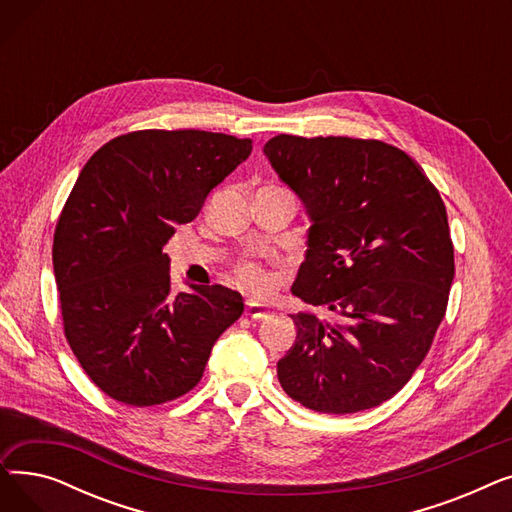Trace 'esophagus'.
Returning a JSON list of instances; mask_svg holds the SVG:
<instances>
[{"label": "esophagus", "instance_id": "34e87169", "mask_svg": "<svg viewBox=\"0 0 512 512\" xmlns=\"http://www.w3.org/2000/svg\"><path fill=\"white\" fill-rule=\"evenodd\" d=\"M245 315H249L251 319H263L267 315V307L263 303H257V301H247L245 303Z\"/></svg>", "mask_w": 512, "mask_h": 512}]
</instances>
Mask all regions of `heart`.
<instances>
[{"mask_svg": "<svg viewBox=\"0 0 512 512\" xmlns=\"http://www.w3.org/2000/svg\"><path fill=\"white\" fill-rule=\"evenodd\" d=\"M238 278L247 288L261 292V294L270 290V286H272V278L267 276L257 265H242L238 270Z\"/></svg>", "mask_w": 512, "mask_h": 512, "instance_id": "obj_1", "label": "heart"}]
</instances>
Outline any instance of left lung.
Listing matches in <instances>:
<instances>
[{"label":"left lung","mask_w":512,"mask_h":512,"mask_svg":"<svg viewBox=\"0 0 512 512\" xmlns=\"http://www.w3.org/2000/svg\"><path fill=\"white\" fill-rule=\"evenodd\" d=\"M311 222L292 294L284 392L317 413L382 405L425 359L454 278L448 215L423 168L382 141L278 134L263 147Z\"/></svg>","instance_id":"left-lung-1"}]
</instances>
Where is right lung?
<instances>
[{
    "instance_id": "right-lung-1",
    "label": "right lung",
    "mask_w": 512,
    "mask_h": 512,
    "mask_svg": "<svg viewBox=\"0 0 512 512\" xmlns=\"http://www.w3.org/2000/svg\"><path fill=\"white\" fill-rule=\"evenodd\" d=\"M251 149L222 132L139 130L80 170L53 236V276L72 353L114 400L153 407L193 390L245 309L220 284L174 294L161 249Z\"/></svg>"
}]
</instances>
